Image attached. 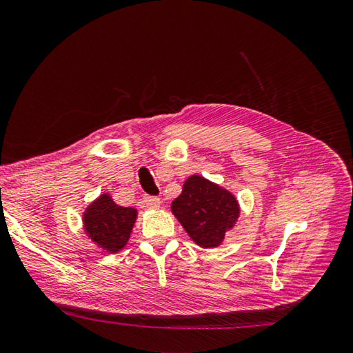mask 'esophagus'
Returning a JSON list of instances; mask_svg holds the SVG:
<instances>
[{
    "mask_svg": "<svg viewBox=\"0 0 353 353\" xmlns=\"http://www.w3.org/2000/svg\"><path fill=\"white\" fill-rule=\"evenodd\" d=\"M143 203L146 205V208L157 210L160 207V199L159 197H152V196H145L143 197Z\"/></svg>",
    "mask_w": 353,
    "mask_h": 353,
    "instance_id": "obj_1",
    "label": "esophagus"
}]
</instances>
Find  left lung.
<instances>
[{"label": "left lung", "mask_w": 353, "mask_h": 353, "mask_svg": "<svg viewBox=\"0 0 353 353\" xmlns=\"http://www.w3.org/2000/svg\"><path fill=\"white\" fill-rule=\"evenodd\" d=\"M171 211L199 247L214 248L236 225L241 208L228 190L193 174L185 181L181 196L172 201Z\"/></svg>", "instance_id": "left-lung-1"}]
</instances>
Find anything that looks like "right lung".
<instances>
[{"instance_id":"right-lung-1","label":"right lung","mask_w":353,"mask_h":353,"mask_svg":"<svg viewBox=\"0 0 353 353\" xmlns=\"http://www.w3.org/2000/svg\"><path fill=\"white\" fill-rule=\"evenodd\" d=\"M137 210L121 207L111 194H100L83 213V230L89 239L108 253H117L131 238Z\"/></svg>"}]
</instances>
